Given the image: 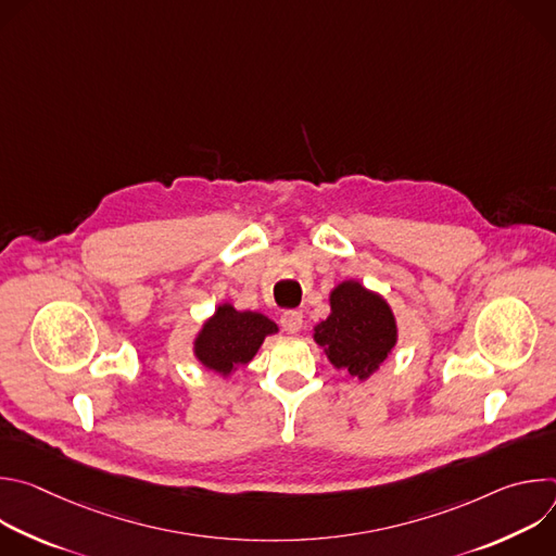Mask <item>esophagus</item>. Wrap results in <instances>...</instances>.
Wrapping results in <instances>:
<instances>
[{"label": "esophagus", "instance_id": "esophagus-1", "mask_svg": "<svg viewBox=\"0 0 556 556\" xmlns=\"http://www.w3.org/2000/svg\"><path fill=\"white\" fill-rule=\"evenodd\" d=\"M281 328L288 334H296L303 328V314L296 309H288L281 314Z\"/></svg>", "mask_w": 556, "mask_h": 556}]
</instances>
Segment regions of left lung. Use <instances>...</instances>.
I'll return each mask as SVG.
<instances>
[{
	"mask_svg": "<svg viewBox=\"0 0 556 556\" xmlns=\"http://www.w3.org/2000/svg\"><path fill=\"white\" fill-rule=\"evenodd\" d=\"M312 339L339 371L365 382L399 343V321L380 292L345 279L330 290V314Z\"/></svg>",
	"mask_w": 556,
	"mask_h": 556,
	"instance_id": "1",
	"label": "left lung"
}]
</instances>
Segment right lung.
Here are the masks:
<instances>
[{
  "label": "right lung",
  "mask_w": 556,
  "mask_h": 556,
  "mask_svg": "<svg viewBox=\"0 0 556 556\" xmlns=\"http://www.w3.org/2000/svg\"><path fill=\"white\" fill-rule=\"evenodd\" d=\"M277 332V324L266 314L257 309H237L226 301L215 307L198 330L193 339V356L202 367L222 378H230L242 365H249L255 358L266 337Z\"/></svg>",
  "instance_id": "add662e5"
}]
</instances>
